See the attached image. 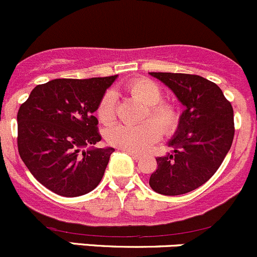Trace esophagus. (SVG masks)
<instances>
[{"instance_id": "1", "label": "esophagus", "mask_w": 257, "mask_h": 257, "mask_svg": "<svg viewBox=\"0 0 257 257\" xmlns=\"http://www.w3.org/2000/svg\"><path fill=\"white\" fill-rule=\"evenodd\" d=\"M126 152H127L128 155L131 156V157L134 158V160H136V161H139L140 158L142 157V155H140V153H137V152H132V151H126Z\"/></svg>"}]
</instances>
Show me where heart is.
<instances>
[{"mask_svg": "<svg viewBox=\"0 0 257 257\" xmlns=\"http://www.w3.org/2000/svg\"><path fill=\"white\" fill-rule=\"evenodd\" d=\"M126 90L135 99L146 105L142 118L151 117L154 121L145 120L137 125L117 123L111 126L105 134L107 144L123 151L142 152L160 139L161 131L169 135L178 127V109L172 102L161 100L162 90L155 81L146 78L134 79L126 85ZM115 102L113 92L107 91L97 104V118L104 125H110L115 121Z\"/></svg>", "mask_w": 257, "mask_h": 257, "instance_id": "heart-1", "label": "heart"}]
</instances>
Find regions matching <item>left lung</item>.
Returning a JSON list of instances; mask_svg holds the SVG:
<instances>
[{
  "instance_id": "1",
  "label": "left lung",
  "mask_w": 257,
  "mask_h": 257,
  "mask_svg": "<svg viewBox=\"0 0 257 257\" xmlns=\"http://www.w3.org/2000/svg\"><path fill=\"white\" fill-rule=\"evenodd\" d=\"M167 85L186 110L168 142L173 152L157 157L150 187L163 195H181L211 178L231 147L234 111L221 89L199 75L150 73Z\"/></svg>"
}]
</instances>
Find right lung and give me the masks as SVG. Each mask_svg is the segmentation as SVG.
<instances>
[{
	"instance_id": "1",
	"label": "right lung",
	"mask_w": 257,
	"mask_h": 257,
	"mask_svg": "<svg viewBox=\"0 0 257 257\" xmlns=\"http://www.w3.org/2000/svg\"><path fill=\"white\" fill-rule=\"evenodd\" d=\"M116 78L54 79L37 85L21 105L18 152L34 178L52 192L79 197L101 181L115 150L94 147L101 140L94 112Z\"/></svg>"
}]
</instances>
